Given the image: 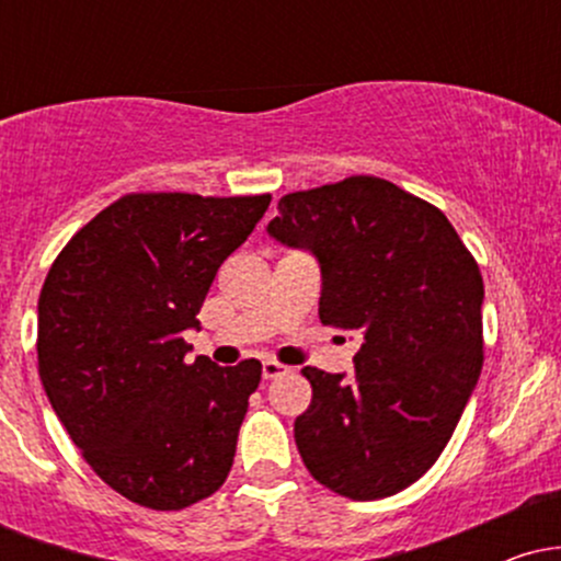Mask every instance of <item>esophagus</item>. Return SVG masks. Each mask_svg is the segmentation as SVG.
<instances>
[{
    "label": "esophagus",
    "mask_w": 561,
    "mask_h": 561,
    "mask_svg": "<svg viewBox=\"0 0 561 561\" xmlns=\"http://www.w3.org/2000/svg\"><path fill=\"white\" fill-rule=\"evenodd\" d=\"M287 371H289V366L272 362V358H268V362H263V379H276V377L287 375Z\"/></svg>",
    "instance_id": "esophagus-1"
}]
</instances>
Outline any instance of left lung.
Masks as SVG:
<instances>
[{
  "label": "left lung",
  "instance_id": "obj_1",
  "mask_svg": "<svg viewBox=\"0 0 561 561\" xmlns=\"http://www.w3.org/2000/svg\"><path fill=\"white\" fill-rule=\"evenodd\" d=\"M266 229L317 255L321 324L364 337L353 377L302 369V465L345 499L396 495L435 465L478 385V261L443 210L377 176L285 195Z\"/></svg>",
  "mask_w": 561,
  "mask_h": 561
}]
</instances>
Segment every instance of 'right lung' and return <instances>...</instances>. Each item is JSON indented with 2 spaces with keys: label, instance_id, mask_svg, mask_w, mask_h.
<instances>
[{
  "label": "right lung",
  "instance_id": "right-lung-1",
  "mask_svg": "<svg viewBox=\"0 0 561 561\" xmlns=\"http://www.w3.org/2000/svg\"><path fill=\"white\" fill-rule=\"evenodd\" d=\"M272 195L134 192L57 255L38 295V377L87 465L134 504L208 499L234 461L261 362L186 364L182 332Z\"/></svg>",
  "mask_w": 561,
  "mask_h": 561
}]
</instances>
